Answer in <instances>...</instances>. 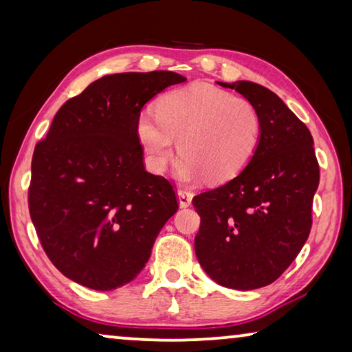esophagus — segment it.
I'll return each mask as SVG.
<instances>
[{
	"instance_id": "esophagus-1",
	"label": "esophagus",
	"mask_w": 352,
	"mask_h": 352,
	"mask_svg": "<svg viewBox=\"0 0 352 352\" xmlns=\"http://www.w3.org/2000/svg\"><path fill=\"white\" fill-rule=\"evenodd\" d=\"M177 195H178V202H180V207H188L191 204V199H192L191 191L185 190V188H178Z\"/></svg>"
}]
</instances>
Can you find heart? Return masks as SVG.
I'll use <instances>...</instances> for the list:
<instances>
[{"label":"heart","mask_w":352,"mask_h":352,"mask_svg":"<svg viewBox=\"0 0 352 352\" xmlns=\"http://www.w3.org/2000/svg\"><path fill=\"white\" fill-rule=\"evenodd\" d=\"M137 135L153 170H164L178 145V178L209 175L212 182H228L258 150L261 116L249 98L212 84H191L162 96L156 115L142 113Z\"/></svg>","instance_id":"b5f03b06"}]
</instances>
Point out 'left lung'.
Returning a JSON list of instances; mask_svg holds the SVG:
<instances>
[{
    "label": "left lung",
    "instance_id": "obj_1",
    "mask_svg": "<svg viewBox=\"0 0 352 352\" xmlns=\"http://www.w3.org/2000/svg\"><path fill=\"white\" fill-rule=\"evenodd\" d=\"M219 84L258 108L261 140L239 175L192 197L201 215L195 250L217 284L254 290L284 273L308 239L319 162L309 129L274 92L250 81Z\"/></svg>",
    "mask_w": 352,
    "mask_h": 352
}]
</instances>
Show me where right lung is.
Returning a JSON list of instances; mask_svg holds the SVG:
<instances>
[{
  "instance_id": "add662e5",
  "label": "right lung",
  "mask_w": 352,
  "mask_h": 352,
  "mask_svg": "<svg viewBox=\"0 0 352 352\" xmlns=\"http://www.w3.org/2000/svg\"><path fill=\"white\" fill-rule=\"evenodd\" d=\"M186 78L174 72L103 76L60 107L36 143L30 217L52 265L94 290L126 285L178 210L172 183L143 166V105Z\"/></svg>"
}]
</instances>
